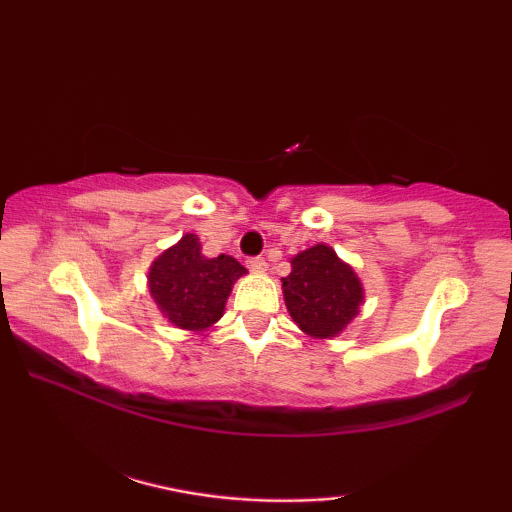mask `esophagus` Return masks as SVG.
I'll list each match as a JSON object with an SVG mask.
<instances>
[{
    "instance_id": "1",
    "label": "esophagus",
    "mask_w": 512,
    "mask_h": 512,
    "mask_svg": "<svg viewBox=\"0 0 512 512\" xmlns=\"http://www.w3.org/2000/svg\"><path fill=\"white\" fill-rule=\"evenodd\" d=\"M247 268H249L251 272H263V270H265V258H261V256H251V258H247Z\"/></svg>"
}]
</instances>
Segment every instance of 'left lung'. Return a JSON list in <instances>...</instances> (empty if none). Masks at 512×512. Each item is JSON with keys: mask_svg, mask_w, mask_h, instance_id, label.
<instances>
[{"mask_svg": "<svg viewBox=\"0 0 512 512\" xmlns=\"http://www.w3.org/2000/svg\"><path fill=\"white\" fill-rule=\"evenodd\" d=\"M282 279L284 300L293 321L314 338H333L363 303L359 277L326 244L300 251Z\"/></svg>", "mask_w": 512, "mask_h": 512, "instance_id": "obj_1", "label": "left lung"}]
</instances>
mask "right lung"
I'll list each match as a JSON object with an SVG mask.
<instances>
[{
	"label": "right lung",
	"instance_id": "1",
	"mask_svg": "<svg viewBox=\"0 0 512 512\" xmlns=\"http://www.w3.org/2000/svg\"><path fill=\"white\" fill-rule=\"evenodd\" d=\"M244 272L233 256H202L198 237L188 233L151 265L149 289L174 326L205 331L221 319L233 282Z\"/></svg>",
	"mask_w": 512,
	"mask_h": 512
}]
</instances>
